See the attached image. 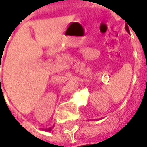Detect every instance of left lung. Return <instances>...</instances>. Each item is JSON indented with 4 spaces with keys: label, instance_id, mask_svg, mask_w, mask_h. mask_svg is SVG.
I'll use <instances>...</instances> for the list:
<instances>
[{
    "label": "left lung",
    "instance_id": "1",
    "mask_svg": "<svg viewBox=\"0 0 147 147\" xmlns=\"http://www.w3.org/2000/svg\"><path fill=\"white\" fill-rule=\"evenodd\" d=\"M126 30H127V32H128V31H129V30H128V29H127V28H126Z\"/></svg>",
    "mask_w": 147,
    "mask_h": 147
}]
</instances>
